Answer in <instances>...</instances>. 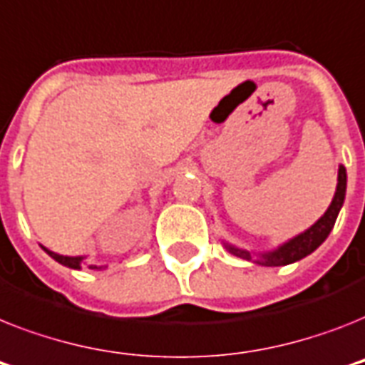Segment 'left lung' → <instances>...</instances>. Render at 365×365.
<instances>
[{"mask_svg":"<svg viewBox=\"0 0 365 365\" xmlns=\"http://www.w3.org/2000/svg\"><path fill=\"white\" fill-rule=\"evenodd\" d=\"M345 191H346V170L343 165H339V170H337L336 195H334V198H331V204L328 206L324 215H322L315 225H311L309 229L304 230V232L298 234V236H294V238L289 240V242H285L283 245H279L277 250L268 251V253H260L259 259L255 260V262L262 266H287L313 253V251H315L317 247H319V245L328 238L330 230L334 229L337 213H339V210H341L343 206V200H345ZM225 247H227L232 255L240 257V259L253 260V255H251L250 251L240 250V247H234V245L230 244H225Z\"/></svg>","mask_w":365,"mask_h":365,"instance_id":"8db88e82","label":"left lung"}]
</instances>
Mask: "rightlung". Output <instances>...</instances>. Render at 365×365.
<instances>
[{
  "label": "right lung",
  "instance_id": "obj_1",
  "mask_svg": "<svg viewBox=\"0 0 365 365\" xmlns=\"http://www.w3.org/2000/svg\"><path fill=\"white\" fill-rule=\"evenodd\" d=\"M43 250L46 251V253H48L50 257L56 260V262L67 266V268L80 269V264H82V260H84V257H65V255H58V253H54V251L46 250V247H43ZM90 268H97V266H90Z\"/></svg>",
  "mask_w": 365,
  "mask_h": 365
}]
</instances>
